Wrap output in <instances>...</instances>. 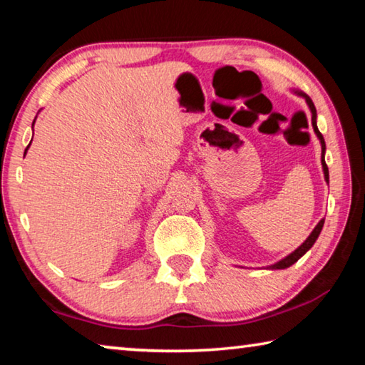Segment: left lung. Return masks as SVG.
<instances>
[{"label": "left lung", "mask_w": 365, "mask_h": 365, "mask_svg": "<svg viewBox=\"0 0 365 365\" xmlns=\"http://www.w3.org/2000/svg\"><path fill=\"white\" fill-rule=\"evenodd\" d=\"M293 91H294V95L304 98L307 108H309V110H311V114H312V128H314V133H316V137H317L319 141H320V148H322V158H320V163H322L324 178H325V182L329 183V168H327V164H325V140H324V137H322V133H320L319 128H317V110H316V106H314L312 100H311V98H309L306 93H302V91H299V90H293ZM324 222H325V219L320 220L319 224H317L316 227H314V230L311 232V235H309V237L304 240V243H302L301 246H298V248H296L293 252H289L288 256L280 259V261H277L275 264L267 265V267H265V269H269V270H280V269H287V267H289V265H293L296 261H298V259H301L302 256L306 255V252H307L309 250L312 248L314 243H316V240L319 238L320 232H322Z\"/></svg>", "instance_id": "8db88e82"}]
</instances>
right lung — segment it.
<instances>
[{
  "label": "right lung",
  "instance_id": "right-lung-1",
  "mask_svg": "<svg viewBox=\"0 0 365 365\" xmlns=\"http://www.w3.org/2000/svg\"><path fill=\"white\" fill-rule=\"evenodd\" d=\"M34 123H35V120H34ZM34 123H32V128H34ZM30 146V145H29ZM29 146H27V150H29ZM27 150H26V153H27Z\"/></svg>",
  "mask_w": 365,
  "mask_h": 365
}]
</instances>
